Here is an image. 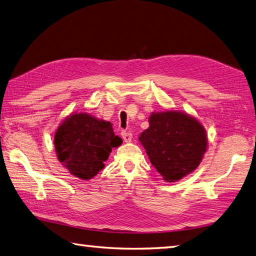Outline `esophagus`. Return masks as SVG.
Returning <instances> with one entry per match:
<instances>
[{
    "label": "esophagus",
    "instance_id": "1",
    "mask_svg": "<svg viewBox=\"0 0 256 256\" xmlns=\"http://www.w3.org/2000/svg\"><path fill=\"white\" fill-rule=\"evenodd\" d=\"M121 135H122V138H123V140L124 142H126V143H128V142H131L132 140V134L130 133V132H126V131H123L122 133H121Z\"/></svg>",
    "mask_w": 256,
    "mask_h": 256
}]
</instances>
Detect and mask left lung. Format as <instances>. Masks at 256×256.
I'll list each match as a JSON object with an SVG mask.
<instances>
[{"mask_svg":"<svg viewBox=\"0 0 256 256\" xmlns=\"http://www.w3.org/2000/svg\"><path fill=\"white\" fill-rule=\"evenodd\" d=\"M148 122V128L140 134L138 140L162 179L175 182L192 172L208 148L204 125L176 110L153 112Z\"/></svg>","mask_w":256,"mask_h":256,"instance_id":"obj_1","label":"left lung"}]
</instances>
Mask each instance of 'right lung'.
I'll return each instance as SVG.
<instances>
[{
	"label": "right lung",
	"instance_id": "obj_1",
	"mask_svg": "<svg viewBox=\"0 0 256 256\" xmlns=\"http://www.w3.org/2000/svg\"><path fill=\"white\" fill-rule=\"evenodd\" d=\"M58 160L70 174L89 180L104 168L113 148L122 144L112 124L88 113L74 112L59 125L54 138Z\"/></svg>",
	"mask_w": 256,
	"mask_h": 256
}]
</instances>
